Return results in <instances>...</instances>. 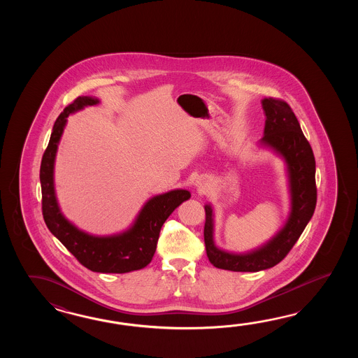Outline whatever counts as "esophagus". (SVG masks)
Returning <instances> with one entry per match:
<instances>
[{"label": "esophagus", "mask_w": 358, "mask_h": 358, "mask_svg": "<svg viewBox=\"0 0 358 358\" xmlns=\"http://www.w3.org/2000/svg\"><path fill=\"white\" fill-rule=\"evenodd\" d=\"M197 187H198V189H199V190L205 189V184H203V182H198Z\"/></svg>", "instance_id": "1"}]
</instances>
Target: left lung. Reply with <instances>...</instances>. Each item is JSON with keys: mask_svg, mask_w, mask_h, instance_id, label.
Returning <instances> with one entry per match:
<instances>
[{"mask_svg": "<svg viewBox=\"0 0 358 358\" xmlns=\"http://www.w3.org/2000/svg\"><path fill=\"white\" fill-rule=\"evenodd\" d=\"M266 116L259 145L278 153L287 164L289 179L290 213L288 220L268 242L255 251L231 253L213 242V207L205 206L206 253L213 266L230 271L256 273L278 265L293 248L316 207V162L311 145L289 105L282 99H262Z\"/></svg>", "mask_w": 358, "mask_h": 358, "instance_id": "left-lung-1", "label": "left lung"}]
</instances>
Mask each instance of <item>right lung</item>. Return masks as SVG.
Segmentation results:
<instances>
[{
    "mask_svg": "<svg viewBox=\"0 0 358 358\" xmlns=\"http://www.w3.org/2000/svg\"><path fill=\"white\" fill-rule=\"evenodd\" d=\"M94 97H78L59 115L43 153L39 179L42 187V213L47 228L84 267L94 273L124 274L141 270L152 261L160 230L171 213L189 199L185 189H174L148 199L128 230L114 236H96L76 228L61 213L54 184L55 157L66 117L85 106L97 105Z\"/></svg>",
    "mask_w": 358,
    "mask_h": 358,
    "instance_id": "right-lung-1",
    "label": "right lung"
}]
</instances>
